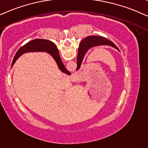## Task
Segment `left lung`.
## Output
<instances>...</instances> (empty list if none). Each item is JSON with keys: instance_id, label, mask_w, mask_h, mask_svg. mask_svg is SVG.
Segmentation results:
<instances>
[{"instance_id": "obj_1", "label": "left lung", "mask_w": 148, "mask_h": 148, "mask_svg": "<svg viewBox=\"0 0 148 148\" xmlns=\"http://www.w3.org/2000/svg\"><path fill=\"white\" fill-rule=\"evenodd\" d=\"M101 45H108V46L112 47L119 51V48L112 41L104 38V37L100 36H89L86 37L80 43L77 56V68H76V70H78L80 68L86 52L90 49L93 48L95 47L101 46Z\"/></svg>"}]
</instances>
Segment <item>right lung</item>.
<instances>
[{"instance_id":"obj_1","label":"right lung","mask_w":148,"mask_h":148,"mask_svg":"<svg viewBox=\"0 0 148 148\" xmlns=\"http://www.w3.org/2000/svg\"><path fill=\"white\" fill-rule=\"evenodd\" d=\"M37 51L48 53L56 61L60 70L65 74H70V72L65 68L64 65L63 64L62 60H61L58 49L57 48L56 45L51 41L45 40V39H34V40L29 41L23 46L20 47L19 50L17 51L14 59H13L12 66L21 55L25 53L37 52Z\"/></svg>"}]
</instances>
